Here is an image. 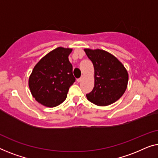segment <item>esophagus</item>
<instances>
[{
  "instance_id": "34e87169",
  "label": "esophagus",
  "mask_w": 158,
  "mask_h": 158,
  "mask_svg": "<svg viewBox=\"0 0 158 158\" xmlns=\"http://www.w3.org/2000/svg\"><path fill=\"white\" fill-rule=\"evenodd\" d=\"M83 78H84V76H81V77H80V78H79V79H77V81L78 82H80L81 81L82 79H83Z\"/></svg>"
}]
</instances>
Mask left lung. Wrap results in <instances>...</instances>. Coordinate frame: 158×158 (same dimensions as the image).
<instances>
[{"mask_svg":"<svg viewBox=\"0 0 158 158\" xmlns=\"http://www.w3.org/2000/svg\"><path fill=\"white\" fill-rule=\"evenodd\" d=\"M94 68V86L86 94L89 102L98 106L112 104L123 96L128 83V73L114 56L102 49H84Z\"/></svg>","mask_w":158,"mask_h":158,"instance_id":"obj_1","label":"left lung"}]
</instances>
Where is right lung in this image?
Segmentation results:
<instances>
[{"label":"right lung","mask_w":158,"mask_h":158,"mask_svg":"<svg viewBox=\"0 0 158 158\" xmlns=\"http://www.w3.org/2000/svg\"><path fill=\"white\" fill-rule=\"evenodd\" d=\"M72 52V48L58 47L34 66L28 86L33 97L42 105L54 107L66 99L69 89L76 80L69 61Z\"/></svg>","instance_id":"obj_1"}]
</instances>
